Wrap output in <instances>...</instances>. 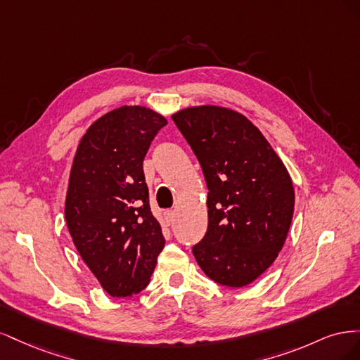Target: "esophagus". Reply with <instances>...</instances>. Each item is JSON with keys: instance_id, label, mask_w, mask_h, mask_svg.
I'll return each instance as SVG.
<instances>
[{"instance_id": "esophagus-1", "label": "esophagus", "mask_w": 360, "mask_h": 360, "mask_svg": "<svg viewBox=\"0 0 360 360\" xmlns=\"http://www.w3.org/2000/svg\"><path fill=\"white\" fill-rule=\"evenodd\" d=\"M163 216H165V221L168 225H171L174 222V219H176V212L172 210H167L165 213H163Z\"/></svg>"}]
</instances>
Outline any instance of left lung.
Instances as JSON below:
<instances>
[{
	"mask_svg": "<svg viewBox=\"0 0 360 360\" xmlns=\"http://www.w3.org/2000/svg\"><path fill=\"white\" fill-rule=\"evenodd\" d=\"M193 150L209 188V226L192 248L212 281L245 287L271 266L285 243L294 188L284 162L249 120L202 105L172 115Z\"/></svg>",
	"mask_w": 360,
	"mask_h": 360,
	"instance_id": "obj_1",
	"label": "left lung"
}]
</instances>
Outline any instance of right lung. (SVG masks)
<instances>
[{"label":"right lung","instance_id":"right-lung-1","mask_svg":"<svg viewBox=\"0 0 360 360\" xmlns=\"http://www.w3.org/2000/svg\"><path fill=\"white\" fill-rule=\"evenodd\" d=\"M167 123L150 108L124 105L97 118L76 148L66 222L84 263L112 297L144 290L165 246L143 162Z\"/></svg>","mask_w":360,"mask_h":360}]
</instances>
